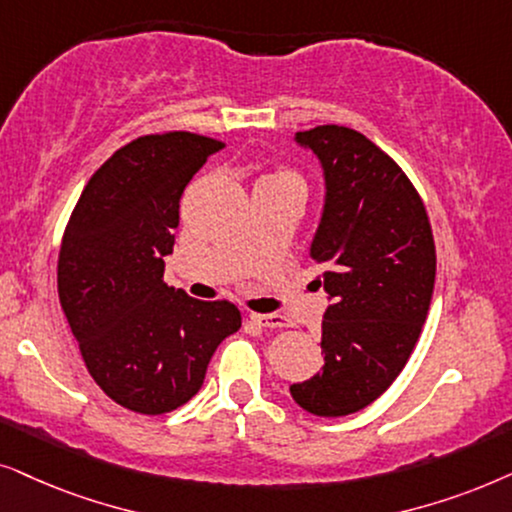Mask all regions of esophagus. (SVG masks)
I'll use <instances>...</instances> for the list:
<instances>
[{
	"label": "esophagus",
	"instance_id": "1",
	"mask_svg": "<svg viewBox=\"0 0 512 512\" xmlns=\"http://www.w3.org/2000/svg\"><path fill=\"white\" fill-rule=\"evenodd\" d=\"M250 318L262 327H288V318L281 313H250Z\"/></svg>",
	"mask_w": 512,
	"mask_h": 512
}]
</instances>
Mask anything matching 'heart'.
<instances>
[{"instance_id":"1","label":"heart","mask_w":512,"mask_h":512,"mask_svg":"<svg viewBox=\"0 0 512 512\" xmlns=\"http://www.w3.org/2000/svg\"><path fill=\"white\" fill-rule=\"evenodd\" d=\"M269 177H274V180H297V175L290 173V170H278V173L269 175Z\"/></svg>"}]
</instances>
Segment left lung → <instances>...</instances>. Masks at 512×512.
<instances>
[{"label":"left lung","instance_id":"left-lung-1","mask_svg":"<svg viewBox=\"0 0 512 512\" xmlns=\"http://www.w3.org/2000/svg\"><path fill=\"white\" fill-rule=\"evenodd\" d=\"M318 156L325 206L311 257L325 264V365L290 393L316 417L360 412L403 372L431 309L435 243L424 201L391 156L346 126L295 135Z\"/></svg>","mask_w":512,"mask_h":512}]
</instances>
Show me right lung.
Masks as SVG:
<instances>
[{
  "label": "right lung",
  "mask_w": 512,
  "mask_h": 512,
  "mask_svg": "<svg viewBox=\"0 0 512 512\" xmlns=\"http://www.w3.org/2000/svg\"><path fill=\"white\" fill-rule=\"evenodd\" d=\"M222 147L187 131L128 142L95 170L65 227L60 306L88 374L131 412L192 400L217 346L241 327L227 299L201 302L163 283L182 192Z\"/></svg>",
  "instance_id": "right-lung-1"
}]
</instances>
